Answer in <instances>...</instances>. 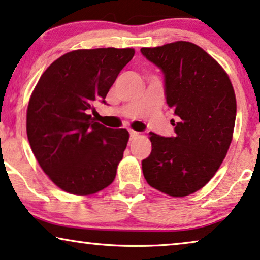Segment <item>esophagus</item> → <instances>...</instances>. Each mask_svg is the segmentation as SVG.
Listing matches in <instances>:
<instances>
[{
    "mask_svg": "<svg viewBox=\"0 0 260 260\" xmlns=\"http://www.w3.org/2000/svg\"><path fill=\"white\" fill-rule=\"evenodd\" d=\"M138 136H139V133L136 132V131H129V137H131V139H133V138H136V137H138Z\"/></svg>",
    "mask_w": 260,
    "mask_h": 260,
    "instance_id": "34e87169",
    "label": "esophagus"
}]
</instances>
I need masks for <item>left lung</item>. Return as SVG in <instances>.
<instances>
[{"label":"left lung","instance_id":"left-lung-1","mask_svg":"<svg viewBox=\"0 0 260 260\" xmlns=\"http://www.w3.org/2000/svg\"><path fill=\"white\" fill-rule=\"evenodd\" d=\"M164 75L166 103L174 108L175 136L150 133L151 154L141 161L146 182L182 197L208 183L230 147L237 116L232 83L219 63L188 41L143 47Z\"/></svg>","mask_w":260,"mask_h":260}]
</instances>
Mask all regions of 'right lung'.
Instances as JSON below:
<instances>
[{
    "label": "right lung",
    "instance_id": "add662e5",
    "mask_svg": "<svg viewBox=\"0 0 260 260\" xmlns=\"http://www.w3.org/2000/svg\"><path fill=\"white\" fill-rule=\"evenodd\" d=\"M133 48L76 50L53 61L30 96L27 137L38 162L55 185L90 195L114 181L129 134L95 122L94 103L106 96Z\"/></svg>",
    "mask_w": 260,
    "mask_h": 260
}]
</instances>
